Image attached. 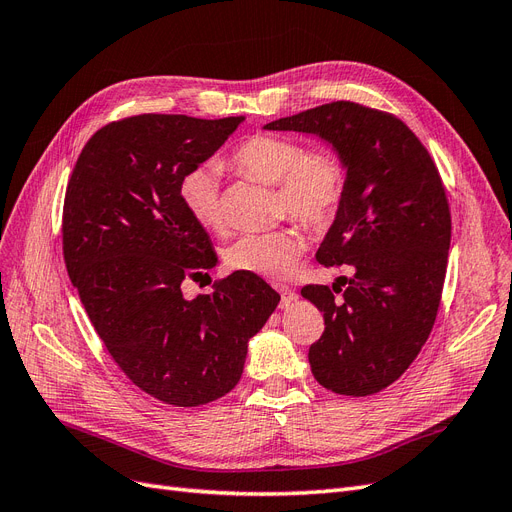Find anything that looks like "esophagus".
Returning a JSON list of instances; mask_svg holds the SVG:
<instances>
[{"instance_id": "obj_1", "label": "esophagus", "mask_w": 512, "mask_h": 512, "mask_svg": "<svg viewBox=\"0 0 512 512\" xmlns=\"http://www.w3.org/2000/svg\"><path fill=\"white\" fill-rule=\"evenodd\" d=\"M275 288H277V292H280V297H282V301H280V307H282V309H284V307H288L294 299H297V292H294L290 286L277 284Z\"/></svg>"}]
</instances>
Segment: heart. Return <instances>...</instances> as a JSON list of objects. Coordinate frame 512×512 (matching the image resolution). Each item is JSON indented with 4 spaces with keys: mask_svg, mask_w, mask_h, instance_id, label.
Segmentation results:
<instances>
[{
    "mask_svg": "<svg viewBox=\"0 0 512 512\" xmlns=\"http://www.w3.org/2000/svg\"><path fill=\"white\" fill-rule=\"evenodd\" d=\"M232 162L245 175L277 185L280 205L307 228L327 226L346 194V166L333 151H309L297 138L254 134L243 141ZM179 200L190 218L207 230L226 224L220 168L200 164L179 179ZM303 252L297 230L250 232L226 250V265L241 273L277 280L286 277Z\"/></svg>",
    "mask_w": 512,
    "mask_h": 512,
    "instance_id": "1",
    "label": "heart"
}]
</instances>
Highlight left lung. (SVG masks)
Here are the masks:
<instances>
[{
  "mask_svg": "<svg viewBox=\"0 0 512 512\" xmlns=\"http://www.w3.org/2000/svg\"><path fill=\"white\" fill-rule=\"evenodd\" d=\"M265 128L316 134L346 166V194L316 260L348 265L354 275L344 277L342 303L333 294L337 284L303 286V297L324 314L309 365L324 389L374 395L410 367L438 316L451 247L438 166L404 121L348 100Z\"/></svg>",
  "mask_w": 512,
  "mask_h": 512,
  "instance_id": "obj_1",
  "label": "left lung"
}]
</instances>
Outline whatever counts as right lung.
<instances>
[{"mask_svg": "<svg viewBox=\"0 0 512 512\" xmlns=\"http://www.w3.org/2000/svg\"><path fill=\"white\" fill-rule=\"evenodd\" d=\"M243 119L113 121L89 138L68 181L61 235L70 280L119 369L170 406H203L235 389L247 342L280 303L262 277L241 271L196 299L181 292L218 256L183 209L179 179Z\"/></svg>", "mask_w": 512, "mask_h": 512, "instance_id": "obj_1", "label": "right lung"}]
</instances>
